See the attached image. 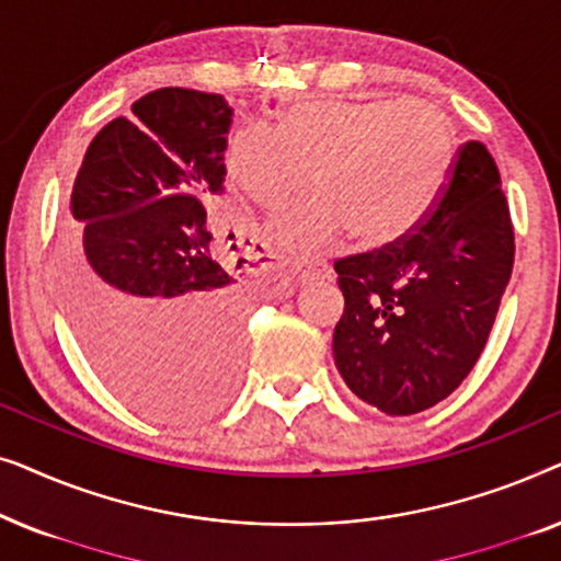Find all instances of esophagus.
<instances>
[{
	"label": "esophagus",
	"instance_id": "34e87169",
	"mask_svg": "<svg viewBox=\"0 0 561 561\" xmlns=\"http://www.w3.org/2000/svg\"><path fill=\"white\" fill-rule=\"evenodd\" d=\"M294 273L298 280L317 278V275H329V267L324 263H313V260H296Z\"/></svg>",
	"mask_w": 561,
	"mask_h": 561
}]
</instances>
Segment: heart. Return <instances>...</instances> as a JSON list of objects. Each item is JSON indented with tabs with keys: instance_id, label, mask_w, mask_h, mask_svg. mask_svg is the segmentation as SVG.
<instances>
[{
	"instance_id": "b5f03b06",
	"label": "heart",
	"mask_w": 561,
	"mask_h": 561,
	"mask_svg": "<svg viewBox=\"0 0 561 561\" xmlns=\"http://www.w3.org/2000/svg\"><path fill=\"white\" fill-rule=\"evenodd\" d=\"M459 140L449 114L403 99H313L288 106L275 133L240 127L225 150L227 179L278 209L306 183L311 196L278 214L267 232L280 248L309 252L347 229L365 248L409 234L449 186Z\"/></svg>"
}]
</instances>
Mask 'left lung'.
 Returning a JSON list of instances; mask_svg holds the SVG:
<instances>
[{
    "label": "left lung",
    "instance_id": "left-lung-1",
    "mask_svg": "<svg viewBox=\"0 0 561 561\" xmlns=\"http://www.w3.org/2000/svg\"><path fill=\"white\" fill-rule=\"evenodd\" d=\"M516 237L501 173L478 140L401 240L334 260L344 296L334 363L352 393L411 416L455 393L485 350L511 280Z\"/></svg>",
    "mask_w": 561,
    "mask_h": 561
}]
</instances>
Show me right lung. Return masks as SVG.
Returning <instances> with one entry per match:
<instances>
[{"label": "right lung", "mask_w": 561, "mask_h": 561, "mask_svg": "<svg viewBox=\"0 0 561 561\" xmlns=\"http://www.w3.org/2000/svg\"><path fill=\"white\" fill-rule=\"evenodd\" d=\"M229 122L221 94L150 91L91 140L68 204L87 225V257L66 271L83 350L122 398L168 421L209 416L240 370L250 290L214 260L202 204L221 191Z\"/></svg>", "instance_id": "right-lung-1"}]
</instances>
